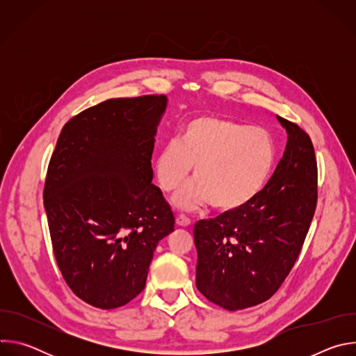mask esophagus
Instances as JSON below:
<instances>
[{
    "label": "esophagus",
    "mask_w": 356,
    "mask_h": 356,
    "mask_svg": "<svg viewBox=\"0 0 356 356\" xmlns=\"http://www.w3.org/2000/svg\"><path fill=\"white\" fill-rule=\"evenodd\" d=\"M176 224H177L179 227H188V225L191 224V221H190V218H188V217H186V216L180 214V216H177V217H176Z\"/></svg>",
    "instance_id": "1"
}]
</instances>
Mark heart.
<instances>
[{
	"instance_id": "b5f03b06",
	"label": "heart",
	"mask_w": 356,
	"mask_h": 356,
	"mask_svg": "<svg viewBox=\"0 0 356 356\" xmlns=\"http://www.w3.org/2000/svg\"><path fill=\"white\" fill-rule=\"evenodd\" d=\"M276 162L272 135L216 115L186 122L177 140L166 143L155 161V177L163 193L177 190L194 166V183L175 201L183 209L206 204L220 213H234L266 186Z\"/></svg>"
}]
</instances>
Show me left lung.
<instances>
[{
    "instance_id": "left-lung-1",
    "label": "left lung",
    "mask_w": 356,
    "mask_h": 356,
    "mask_svg": "<svg viewBox=\"0 0 356 356\" xmlns=\"http://www.w3.org/2000/svg\"><path fill=\"white\" fill-rule=\"evenodd\" d=\"M287 145L273 176L248 206L194 225L195 286L235 312L269 300L293 269L317 207V161L309 134L277 117Z\"/></svg>"
}]
</instances>
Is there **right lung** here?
Instances as JSON below:
<instances>
[{
    "mask_svg": "<svg viewBox=\"0 0 356 356\" xmlns=\"http://www.w3.org/2000/svg\"><path fill=\"white\" fill-rule=\"evenodd\" d=\"M165 94L113 98L70 118L50 156L43 204L72 291L97 309L125 306L146 283L175 216L155 184L152 154Z\"/></svg>",
    "mask_w": 356,
    "mask_h": 356,
    "instance_id": "1",
    "label": "right lung"
}]
</instances>
